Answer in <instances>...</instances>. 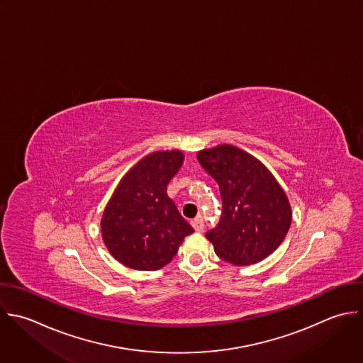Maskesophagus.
Returning <instances> with one entry per match:
<instances>
[{
  "mask_svg": "<svg viewBox=\"0 0 363 363\" xmlns=\"http://www.w3.org/2000/svg\"><path fill=\"white\" fill-rule=\"evenodd\" d=\"M192 228L195 229V232H203L205 229V223L202 220V218H196L192 220Z\"/></svg>",
  "mask_w": 363,
  "mask_h": 363,
  "instance_id": "1",
  "label": "esophagus"
}]
</instances>
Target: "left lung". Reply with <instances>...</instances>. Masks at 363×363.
I'll use <instances>...</instances> for the list:
<instances>
[{
  "label": "left lung",
  "mask_w": 363,
  "mask_h": 363,
  "mask_svg": "<svg viewBox=\"0 0 363 363\" xmlns=\"http://www.w3.org/2000/svg\"><path fill=\"white\" fill-rule=\"evenodd\" d=\"M196 157L222 196L220 220L206 233L218 257L249 266L270 256L284 240L293 215L277 179L257 158L230 144Z\"/></svg>",
  "instance_id": "1"
}]
</instances>
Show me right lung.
Wrapping results in <instances>:
<instances>
[{
    "mask_svg": "<svg viewBox=\"0 0 363 363\" xmlns=\"http://www.w3.org/2000/svg\"><path fill=\"white\" fill-rule=\"evenodd\" d=\"M184 162L179 150L151 152L120 181L101 218L110 255L134 270H158L194 232L181 216L167 186Z\"/></svg>",
    "mask_w": 363,
    "mask_h": 363,
    "instance_id": "add662e5",
    "label": "right lung"
}]
</instances>
